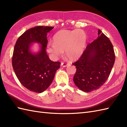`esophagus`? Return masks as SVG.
Instances as JSON below:
<instances>
[{"label": "esophagus", "mask_w": 127, "mask_h": 127, "mask_svg": "<svg viewBox=\"0 0 127 127\" xmlns=\"http://www.w3.org/2000/svg\"><path fill=\"white\" fill-rule=\"evenodd\" d=\"M69 65V63H64V62H62L61 63V66H63V67H65L68 66Z\"/></svg>", "instance_id": "esophagus-1"}]
</instances>
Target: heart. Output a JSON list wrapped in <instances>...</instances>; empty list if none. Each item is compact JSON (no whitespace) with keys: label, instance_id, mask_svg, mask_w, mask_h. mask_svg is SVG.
<instances>
[{"label":"heart","instance_id":"1","mask_svg":"<svg viewBox=\"0 0 127 127\" xmlns=\"http://www.w3.org/2000/svg\"><path fill=\"white\" fill-rule=\"evenodd\" d=\"M53 43L47 45V51L54 58L63 56L65 50L66 56L70 60L76 61L80 58L86 48L87 36L82 29H62L55 34Z\"/></svg>","mask_w":127,"mask_h":127}]
</instances>
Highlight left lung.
Instances as JSON below:
<instances>
[{
  "label": "left lung",
  "mask_w": 127,
  "mask_h": 127,
  "mask_svg": "<svg viewBox=\"0 0 127 127\" xmlns=\"http://www.w3.org/2000/svg\"><path fill=\"white\" fill-rule=\"evenodd\" d=\"M97 39L89 44L81 57L73 63L76 72L73 80L80 90L90 92L99 88L108 79L115 55L110 40L99 29Z\"/></svg>",
  "instance_id": "8db88e82"
}]
</instances>
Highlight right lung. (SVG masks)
<instances>
[{
	"label": "right lung",
	"mask_w": 127,
	"mask_h": 127,
	"mask_svg": "<svg viewBox=\"0 0 127 127\" xmlns=\"http://www.w3.org/2000/svg\"><path fill=\"white\" fill-rule=\"evenodd\" d=\"M54 27L37 26L26 31L18 37L13 50L12 64L21 84L29 91L41 93L51 84L61 63L51 61L46 53L47 34ZM33 43L40 45L33 53Z\"/></svg>",
	"instance_id": "1"
}]
</instances>
